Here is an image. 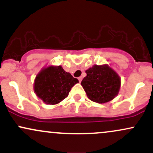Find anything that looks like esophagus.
Masks as SVG:
<instances>
[{
  "instance_id": "obj_1",
  "label": "esophagus",
  "mask_w": 153,
  "mask_h": 153,
  "mask_svg": "<svg viewBox=\"0 0 153 153\" xmlns=\"http://www.w3.org/2000/svg\"><path fill=\"white\" fill-rule=\"evenodd\" d=\"M82 77H79V78H78V80H79V82H81V80H82Z\"/></svg>"
}]
</instances>
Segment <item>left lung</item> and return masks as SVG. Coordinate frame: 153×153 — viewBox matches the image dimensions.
Here are the masks:
<instances>
[{
	"label": "left lung",
	"mask_w": 153,
	"mask_h": 153,
	"mask_svg": "<svg viewBox=\"0 0 153 153\" xmlns=\"http://www.w3.org/2000/svg\"><path fill=\"white\" fill-rule=\"evenodd\" d=\"M87 75L81 85L88 98L94 102L104 103L111 101L119 94L121 79L107 65H95L85 71Z\"/></svg>",
	"instance_id": "8db88e82"
}]
</instances>
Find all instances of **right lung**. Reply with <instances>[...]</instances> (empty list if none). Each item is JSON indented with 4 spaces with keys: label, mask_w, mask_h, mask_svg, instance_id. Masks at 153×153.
Here are the masks:
<instances>
[{
    "label": "right lung",
    "mask_w": 153,
    "mask_h": 153,
    "mask_svg": "<svg viewBox=\"0 0 153 153\" xmlns=\"http://www.w3.org/2000/svg\"><path fill=\"white\" fill-rule=\"evenodd\" d=\"M78 82L62 66H49L43 68L36 76L34 90L45 103L54 105L68 97L72 87Z\"/></svg>",
    "instance_id": "add662e5"
}]
</instances>
